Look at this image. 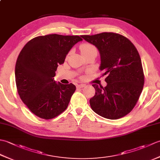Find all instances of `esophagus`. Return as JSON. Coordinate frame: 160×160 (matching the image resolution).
<instances>
[{
	"instance_id": "1",
	"label": "esophagus",
	"mask_w": 160,
	"mask_h": 160,
	"mask_svg": "<svg viewBox=\"0 0 160 160\" xmlns=\"http://www.w3.org/2000/svg\"><path fill=\"white\" fill-rule=\"evenodd\" d=\"M86 87V84H78V85H77V88H83V87Z\"/></svg>"
}]
</instances>
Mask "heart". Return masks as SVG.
Masks as SVG:
<instances>
[{
  "label": "heart",
  "instance_id": "obj_1",
  "mask_svg": "<svg viewBox=\"0 0 160 160\" xmlns=\"http://www.w3.org/2000/svg\"><path fill=\"white\" fill-rule=\"evenodd\" d=\"M80 52L82 53V55L84 56L85 55H87L93 52H97V49L96 47L91 45L90 43H84L80 47Z\"/></svg>",
  "mask_w": 160,
  "mask_h": 160
}]
</instances>
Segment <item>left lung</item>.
Masks as SVG:
<instances>
[{
  "label": "left lung",
  "instance_id": "obj_1",
  "mask_svg": "<svg viewBox=\"0 0 160 160\" xmlns=\"http://www.w3.org/2000/svg\"><path fill=\"white\" fill-rule=\"evenodd\" d=\"M81 37L100 55V70L107 75V86L93 84L95 96L89 102L100 116L116 120L130 113L143 89L144 76L140 56L133 44L118 33L104 32Z\"/></svg>",
  "mask_w": 160,
  "mask_h": 160
}]
</instances>
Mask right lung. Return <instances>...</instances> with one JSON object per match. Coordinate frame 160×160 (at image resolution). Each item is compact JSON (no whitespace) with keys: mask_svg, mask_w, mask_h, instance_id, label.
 Returning a JSON list of instances; mask_svg holds the SVG:
<instances>
[{"mask_svg":"<svg viewBox=\"0 0 160 160\" xmlns=\"http://www.w3.org/2000/svg\"><path fill=\"white\" fill-rule=\"evenodd\" d=\"M82 40L78 36H38L20 52L15 67L16 87L20 99L36 116L49 120L67 108L76 86L56 82L53 77L70 49Z\"/></svg>","mask_w":160,"mask_h":160,"instance_id":"obj_1","label":"right lung"}]
</instances>
